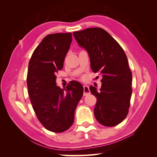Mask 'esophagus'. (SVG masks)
Returning <instances> with one entry per match:
<instances>
[{
  "mask_svg": "<svg viewBox=\"0 0 157 157\" xmlns=\"http://www.w3.org/2000/svg\"><path fill=\"white\" fill-rule=\"evenodd\" d=\"M83 88H84V96H87V95L90 94L89 87L87 85H83Z\"/></svg>",
  "mask_w": 157,
  "mask_h": 157,
  "instance_id": "esophagus-1",
  "label": "esophagus"
}]
</instances>
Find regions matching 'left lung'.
Returning <instances> with one entry per match:
<instances>
[{
	"instance_id": "left-lung-1",
	"label": "left lung",
	"mask_w": 157,
	"mask_h": 157,
	"mask_svg": "<svg viewBox=\"0 0 157 157\" xmlns=\"http://www.w3.org/2000/svg\"><path fill=\"white\" fill-rule=\"evenodd\" d=\"M73 34L88 51L93 72L102 76L100 92L90 87L97 98L95 117L103 126H115L125 119L130 105L132 75L125 52L102 28H88Z\"/></svg>"
}]
</instances>
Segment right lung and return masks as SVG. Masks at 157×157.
Listing matches in <instances>:
<instances>
[{
	"mask_svg": "<svg viewBox=\"0 0 157 157\" xmlns=\"http://www.w3.org/2000/svg\"><path fill=\"white\" fill-rule=\"evenodd\" d=\"M71 41V33L46 36L33 52L28 67L27 84L33 110L42 126L53 132L72 126L84 92L82 84L75 80L65 90L56 86V73L63 67Z\"/></svg>",
	"mask_w": 157,
	"mask_h": 157,
	"instance_id": "add662e5",
	"label": "right lung"
}]
</instances>
